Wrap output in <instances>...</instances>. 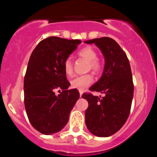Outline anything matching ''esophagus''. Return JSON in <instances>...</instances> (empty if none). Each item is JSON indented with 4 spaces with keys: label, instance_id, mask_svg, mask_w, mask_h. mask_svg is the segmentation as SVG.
I'll use <instances>...</instances> for the list:
<instances>
[{
    "label": "esophagus",
    "instance_id": "1",
    "mask_svg": "<svg viewBox=\"0 0 157 157\" xmlns=\"http://www.w3.org/2000/svg\"><path fill=\"white\" fill-rule=\"evenodd\" d=\"M83 94V91L82 90H79V94H80V98L82 97V95Z\"/></svg>",
    "mask_w": 157,
    "mask_h": 157
}]
</instances>
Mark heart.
<instances>
[{
  "instance_id": "1",
  "label": "heart",
  "mask_w": 157,
  "mask_h": 157,
  "mask_svg": "<svg viewBox=\"0 0 157 157\" xmlns=\"http://www.w3.org/2000/svg\"><path fill=\"white\" fill-rule=\"evenodd\" d=\"M78 55L80 57L89 61L88 68L91 69L94 73L98 74L102 69V63L98 59V52L91 46H86L81 48ZM63 69L67 75H71L73 73V63L71 58H67L63 63ZM94 82V78L90 74L83 75L77 76L71 81V86L72 88L83 90L86 87L90 86Z\"/></svg>"
}]
</instances>
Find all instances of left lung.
Instances as JSON below:
<instances>
[{
	"mask_svg": "<svg viewBox=\"0 0 157 157\" xmlns=\"http://www.w3.org/2000/svg\"><path fill=\"white\" fill-rule=\"evenodd\" d=\"M85 43H94L105 61L102 76L90 88L105 96L99 98L90 93L82 96L89 103L85 112L86 125L94 135L109 137L120 130L130 115L134 95L130 62L120 45L111 37L94 38Z\"/></svg>",
	"mask_w": 157,
	"mask_h": 157,
	"instance_id": "obj_1",
	"label": "left lung"
}]
</instances>
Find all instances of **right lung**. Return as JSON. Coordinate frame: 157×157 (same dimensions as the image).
Masks as SVG:
<instances>
[{"mask_svg":"<svg viewBox=\"0 0 157 157\" xmlns=\"http://www.w3.org/2000/svg\"><path fill=\"white\" fill-rule=\"evenodd\" d=\"M80 40L48 37L32 52L24 77V105L29 121L43 134L59 132L65 127L79 93L67 90L63 63ZM60 94L56 95V93Z\"/></svg>","mask_w":157,"mask_h":157,"instance_id":"right-lung-1","label":"right lung"}]
</instances>
